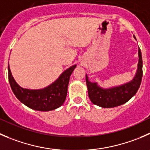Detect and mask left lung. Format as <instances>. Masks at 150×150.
Listing matches in <instances>:
<instances>
[{"label":"left lung","instance_id":"left-lung-1","mask_svg":"<svg viewBox=\"0 0 150 150\" xmlns=\"http://www.w3.org/2000/svg\"><path fill=\"white\" fill-rule=\"evenodd\" d=\"M139 58L137 72L134 78L130 82L120 86L106 89L102 88L98 86L97 83L90 82L86 75L88 97L91 103L103 108H114L121 105L130 100L139 90L143 75V63L140 48H139Z\"/></svg>","mask_w":150,"mask_h":150}]
</instances>
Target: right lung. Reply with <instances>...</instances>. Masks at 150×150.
<instances>
[{"mask_svg":"<svg viewBox=\"0 0 150 150\" xmlns=\"http://www.w3.org/2000/svg\"><path fill=\"white\" fill-rule=\"evenodd\" d=\"M76 65L65 70L51 85L42 89L31 90L20 87L14 81L8 66V81L14 95L30 108L40 111H49L63 105L67 94L69 78Z\"/></svg>","mask_w":150,"mask_h":150,"instance_id":"right-lung-1","label":"right lung"}]
</instances>
